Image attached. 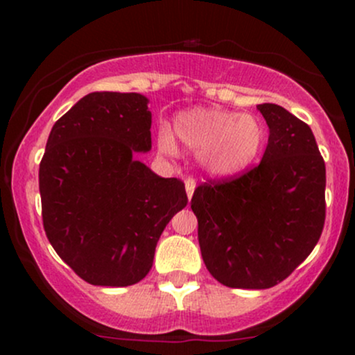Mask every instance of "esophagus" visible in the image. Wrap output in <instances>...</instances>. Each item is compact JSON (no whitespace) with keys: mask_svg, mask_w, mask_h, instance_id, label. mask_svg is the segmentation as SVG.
<instances>
[{"mask_svg":"<svg viewBox=\"0 0 355 355\" xmlns=\"http://www.w3.org/2000/svg\"><path fill=\"white\" fill-rule=\"evenodd\" d=\"M195 185H197V183H195L193 178L189 177V178H187V180H185V190H187V197H189V200L191 198V195H193Z\"/></svg>","mask_w":355,"mask_h":355,"instance_id":"obj_1","label":"esophagus"}]
</instances>
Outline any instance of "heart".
Here are the masks:
<instances>
[{
    "instance_id": "heart-1",
    "label": "heart",
    "mask_w": 355,
    "mask_h": 355,
    "mask_svg": "<svg viewBox=\"0 0 355 355\" xmlns=\"http://www.w3.org/2000/svg\"><path fill=\"white\" fill-rule=\"evenodd\" d=\"M175 132L193 152H200V162L215 175H232L254 162L266 141V128L252 115L215 108H195L175 120ZM160 148L175 152L168 130L160 132Z\"/></svg>"
}]
</instances>
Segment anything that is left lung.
Listing matches in <instances>:
<instances>
[{"instance_id":"1","label":"left lung","mask_w":355,"mask_h":355,"mask_svg":"<svg viewBox=\"0 0 355 355\" xmlns=\"http://www.w3.org/2000/svg\"><path fill=\"white\" fill-rule=\"evenodd\" d=\"M268 144L254 168L193 191L198 243L214 279L232 288H270L319 242L325 222V164L311 126L274 103L257 107Z\"/></svg>"}]
</instances>
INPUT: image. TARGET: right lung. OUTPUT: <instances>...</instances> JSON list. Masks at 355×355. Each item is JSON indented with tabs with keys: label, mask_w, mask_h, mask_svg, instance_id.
I'll use <instances>...</instances> for the list:
<instances>
[{
	"label": "right lung",
	"mask_w": 355,
	"mask_h": 355,
	"mask_svg": "<svg viewBox=\"0 0 355 355\" xmlns=\"http://www.w3.org/2000/svg\"><path fill=\"white\" fill-rule=\"evenodd\" d=\"M140 93L93 92L53 125L40 164L42 217L56 254L92 285L126 287L153 263L185 183L135 160L152 148Z\"/></svg>",
	"instance_id": "right-lung-1"
}]
</instances>
